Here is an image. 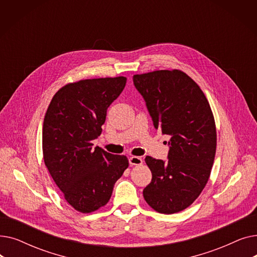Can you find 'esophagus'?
Returning a JSON list of instances; mask_svg holds the SVG:
<instances>
[{"instance_id":"obj_1","label":"esophagus","mask_w":257,"mask_h":257,"mask_svg":"<svg viewBox=\"0 0 257 257\" xmlns=\"http://www.w3.org/2000/svg\"><path fill=\"white\" fill-rule=\"evenodd\" d=\"M129 164L131 166H140L143 164V159L138 156H131L129 157Z\"/></svg>"}]
</instances>
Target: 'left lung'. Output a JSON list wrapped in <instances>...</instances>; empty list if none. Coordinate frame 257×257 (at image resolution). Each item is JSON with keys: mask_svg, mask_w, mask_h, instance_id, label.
Instances as JSON below:
<instances>
[{"mask_svg": "<svg viewBox=\"0 0 257 257\" xmlns=\"http://www.w3.org/2000/svg\"><path fill=\"white\" fill-rule=\"evenodd\" d=\"M155 129L171 137L168 160L147 156L152 180L143 191L158 212L190 206L206 185L213 165L217 131L203 91L185 73L155 71L133 76Z\"/></svg>", "mask_w": 257, "mask_h": 257, "instance_id": "obj_1", "label": "left lung"}]
</instances>
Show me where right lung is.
<instances>
[{
	"label": "right lung",
	"instance_id": "add662e5",
	"mask_svg": "<svg viewBox=\"0 0 257 257\" xmlns=\"http://www.w3.org/2000/svg\"><path fill=\"white\" fill-rule=\"evenodd\" d=\"M125 77L81 80L53 97L43 126L45 165L64 199L88 213L109 201L114 183L129 163L92 147L105 123L107 108L126 85Z\"/></svg>",
	"mask_w": 257,
	"mask_h": 257
}]
</instances>
